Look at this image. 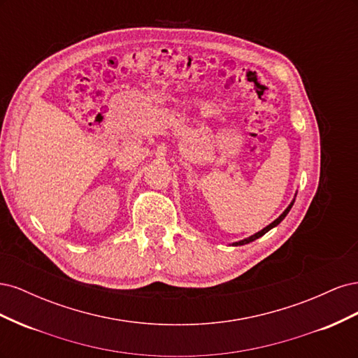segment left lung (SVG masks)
Returning a JSON list of instances; mask_svg holds the SVG:
<instances>
[{"label":"left lung","mask_w":358,"mask_h":358,"mask_svg":"<svg viewBox=\"0 0 358 358\" xmlns=\"http://www.w3.org/2000/svg\"><path fill=\"white\" fill-rule=\"evenodd\" d=\"M292 204H294V200H292V201L289 203V206H288V208H287V209H285V210L282 212V215H280V216H279V218H276V220H275V221H273L272 224H268L267 227H264V229H263L262 231H258V233H255V234H252V236H249V237H248V239H243V241H241V242H236V243H233V245H234V246H239V245H246V243H249V242H254L255 239H258V237H262V236H264V234H266V233H267L268 230H272V229H273V227H276V225H278V224H279L280 221H282V220L285 218V216L288 215V212L291 210V208H292Z\"/></svg>","instance_id":"8db88e82"}]
</instances>
